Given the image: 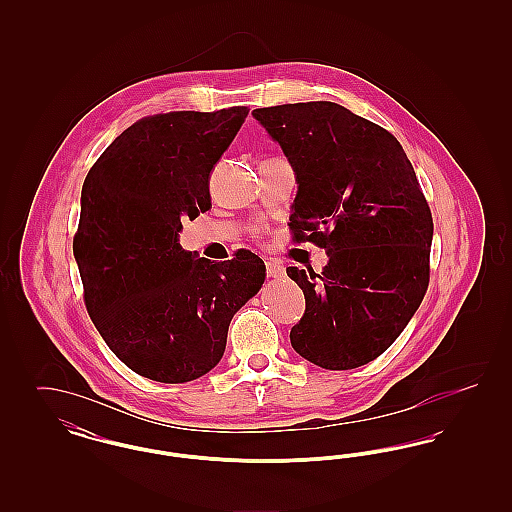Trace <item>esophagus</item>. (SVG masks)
Here are the masks:
<instances>
[{
	"label": "esophagus",
	"instance_id": "1",
	"mask_svg": "<svg viewBox=\"0 0 512 512\" xmlns=\"http://www.w3.org/2000/svg\"><path fill=\"white\" fill-rule=\"evenodd\" d=\"M265 268H267L268 278H280V276H284V267H282L278 261H274V259H267V261H265Z\"/></svg>",
	"mask_w": 512,
	"mask_h": 512
}]
</instances>
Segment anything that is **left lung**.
<instances>
[{
    "instance_id": "left-lung-1",
    "label": "left lung",
    "mask_w": 512,
    "mask_h": 512,
    "mask_svg": "<svg viewBox=\"0 0 512 512\" xmlns=\"http://www.w3.org/2000/svg\"><path fill=\"white\" fill-rule=\"evenodd\" d=\"M297 176L290 230L295 244L330 261L288 267L305 293L292 347L328 370L382 355L413 318L430 282L434 220L397 138L332 101L255 109Z\"/></svg>"
}]
</instances>
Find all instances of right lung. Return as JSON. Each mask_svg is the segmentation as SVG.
Masks as SVG:
<instances>
[{
    "label": "right lung",
    "instance_id": "add662e5",
    "mask_svg": "<svg viewBox=\"0 0 512 512\" xmlns=\"http://www.w3.org/2000/svg\"><path fill=\"white\" fill-rule=\"evenodd\" d=\"M249 109L171 111L128 126L88 172L73 251L84 303L124 365L182 384L215 368L230 320L265 282L249 249L211 263L178 244L211 207L209 174Z\"/></svg>",
    "mask_w": 512,
    "mask_h": 512
}]
</instances>
